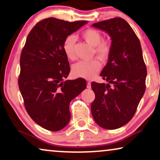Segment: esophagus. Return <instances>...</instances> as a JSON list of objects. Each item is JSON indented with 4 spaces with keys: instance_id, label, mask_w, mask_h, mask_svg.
Here are the masks:
<instances>
[{
    "instance_id": "obj_1",
    "label": "esophagus",
    "mask_w": 160,
    "mask_h": 160,
    "mask_svg": "<svg viewBox=\"0 0 160 160\" xmlns=\"http://www.w3.org/2000/svg\"><path fill=\"white\" fill-rule=\"evenodd\" d=\"M87 88H91V82H87Z\"/></svg>"
}]
</instances>
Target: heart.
I'll return each instance as SVG.
<instances>
[{
  "label": "heart",
  "instance_id": "heart-1",
  "mask_svg": "<svg viewBox=\"0 0 160 160\" xmlns=\"http://www.w3.org/2000/svg\"><path fill=\"white\" fill-rule=\"evenodd\" d=\"M81 35L85 41L95 47L94 51L98 57L106 59L109 57L111 51V44L107 40H102V35L99 31L96 29H86ZM75 38L72 35L65 38L63 42L62 48L64 54L69 59L73 60L75 58L74 47L75 43ZM102 67L101 62L96 58L89 61H80L74 65L72 67V74L76 78H85L91 80L97 75Z\"/></svg>",
  "mask_w": 160,
  "mask_h": 160
}]
</instances>
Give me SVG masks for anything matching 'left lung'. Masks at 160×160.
I'll return each instance as SVG.
<instances>
[{
	"instance_id": "1",
	"label": "left lung",
	"mask_w": 160,
	"mask_h": 160,
	"mask_svg": "<svg viewBox=\"0 0 160 160\" xmlns=\"http://www.w3.org/2000/svg\"><path fill=\"white\" fill-rule=\"evenodd\" d=\"M92 27L104 31L112 40L107 63L100 74L107 83H91L96 96L92 116L100 127L118 129L131 120L144 94L147 72L142 49L136 33L122 18Z\"/></svg>"
}]
</instances>
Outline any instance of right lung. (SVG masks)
<instances>
[{
  "label": "right lung",
  "instance_id": "right-lung-1",
  "mask_svg": "<svg viewBox=\"0 0 160 160\" xmlns=\"http://www.w3.org/2000/svg\"><path fill=\"white\" fill-rule=\"evenodd\" d=\"M87 23L50 17L38 22L27 38L18 83L27 112L44 129L58 131L68 124L69 103L86 88L82 78L64 81L70 67L62 45Z\"/></svg>",
  "mask_w": 160,
  "mask_h": 160
}]
</instances>
